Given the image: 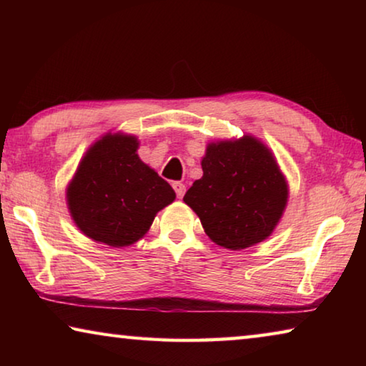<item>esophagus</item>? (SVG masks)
<instances>
[{"instance_id":"1","label":"esophagus","mask_w":366,"mask_h":366,"mask_svg":"<svg viewBox=\"0 0 366 366\" xmlns=\"http://www.w3.org/2000/svg\"><path fill=\"white\" fill-rule=\"evenodd\" d=\"M172 189H174L177 198H182L184 194H185V185L182 182H172Z\"/></svg>"}]
</instances>
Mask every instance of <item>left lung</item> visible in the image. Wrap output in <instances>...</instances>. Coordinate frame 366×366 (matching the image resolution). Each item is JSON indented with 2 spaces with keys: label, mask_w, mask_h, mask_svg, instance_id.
I'll return each mask as SVG.
<instances>
[{
  "label": "left lung",
  "mask_w": 366,
  "mask_h": 366,
  "mask_svg": "<svg viewBox=\"0 0 366 366\" xmlns=\"http://www.w3.org/2000/svg\"><path fill=\"white\" fill-rule=\"evenodd\" d=\"M203 177L185 192L184 202L202 221L208 237L231 250L264 240L287 203V184L271 152L245 135L207 148Z\"/></svg>",
  "instance_id": "obj_1"
}]
</instances>
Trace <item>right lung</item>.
Wrapping results in <instances>:
<instances>
[{"label": "right lung", "instance_id": "add662e5", "mask_svg": "<svg viewBox=\"0 0 366 366\" xmlns=\"http://www.w3.org/2000/svg\"><path fill=\"white\" fill-rule=\"evenodd\" d=\"M137 147L132 135H104L86 152L67 189L74 221L97 242H137L154 214L174 202V190L142 163Z\"/></svg>", "mask_w": 366, "mask_h": 366}]
</instances>
